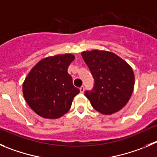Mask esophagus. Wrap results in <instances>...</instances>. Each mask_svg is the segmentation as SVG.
Instances as JSON below:
<instances>
[{
  "label": "esophagus",
  "mask_w": 157,
  "mask_h": 157,
  "mask_svg": "<svg viewBox=\"0 0 157 157\" xmlns=\"http://www.w3.org/2000/svg\"><path fill=\"white\" fill-rule=\"evenodd\" d=\"M80 93H83V92H84V87H83V86H81V87H80Z\"/></svg>",
  "instance_id": "1"
}]
</instances>
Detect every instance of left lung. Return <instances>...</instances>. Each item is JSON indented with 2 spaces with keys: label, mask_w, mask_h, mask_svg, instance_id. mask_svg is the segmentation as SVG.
Here are the masks:
<instances>
[{
  "label": "left lung",
  "mask_w": 157,
  "mask_h": 157,
  "mask_svg": "<svg viewBox=\"0 0 157 157\" xmlns=\"http://www.w3.org/2000/svg\"><path fill=\"white\" fill-rule=\"evenodd\" d=\"M81 55L94 80L93 88L84 93L92 107L105 115L118 112L132 94V69L113 52L92 50Z\"/></svg>",
  "instance_id": "1"
}]
</instances>
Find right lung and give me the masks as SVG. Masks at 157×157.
Returning <instances> with one entry per match:
<instances>
[{
  "label": "right lung",
  "instance_id": "right-lung-1",
  "mask_svg": "<svg viewBox=\"0 0 157 157\" xmlns=\"http://www.w3.org/2000/svg\"><path fill=\"white\" fill-rule=\"evenodd\" d=\"M74 59L72 54L45 58L25 78L23 83L25 99L39 116L58 118L70 110L74 98L80 92L67 73Z\"/></svg>",
  "mask_w": 157,
  "mask_h": 157
}]
</instances>
